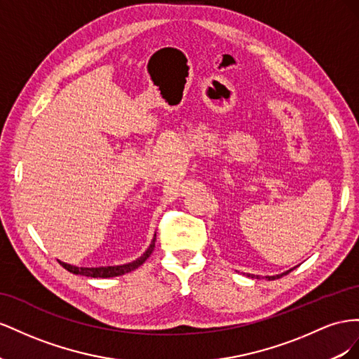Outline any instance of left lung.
Segmentation results:
<instances>
[{"instance_id": "1", "label": "left lung", "mask_w": 359, "mask_h": 359, "mask_svg": "<svg viewBox=\"0 0 359 359\" xmlns=\"http://www.w3.org/2000/svg\"><path fill=\"white\" fill-rule=\"evenodd\" d=\"M294 269V268H293ZM293 269H289V271H285V272H283V273H278V275H268L266 276V280H275V278H280V276H283V275H287L290 271H293ZM247 276H251V278H260V275H252V273H247Z\"/></svg>"}]
</instances>
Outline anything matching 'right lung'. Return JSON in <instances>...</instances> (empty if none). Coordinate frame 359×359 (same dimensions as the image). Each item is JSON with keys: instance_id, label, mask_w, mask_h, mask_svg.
I'll return each instance as SVG.
<instances>
[{"instance_id": "add662e5", "label": "right lung", "mask_w": 359, "mask_h": 359, "mask_svg": "<svg viewBox=\"0 0 359 359\" xmlns=\"http://www.w3.org/2000/svg\"><path fill=\"white\" fill-rule=\"evenodd\" d=\"M155 241H156V234L155 238H153L151 243L149 245V248L144 251V254L140 255V257L134 262L130 263H125V264H117V266H99V268H79V266H74V264H69L65 262H60L58 263L63 266V268L72 273L75 275H84V276H91V278H111V276H118L123 273H128L130 271H135L137 268L144 263L155 248Z\"/></svg>"}]
</instances>
